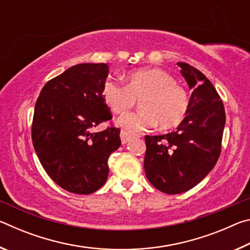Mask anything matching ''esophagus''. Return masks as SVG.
Returning a JSON list of instances; mask_svg holds the SVG:
<instances>
[{"label":"esophagus","mask_w":250,"mask_h":250,"mask_svg":"<svg viewBox=\"0 0 250 250\" xmlns=\"http://www.w3.org/2000/svg\"><path fill=\"white\" fill-rule=\"evenodd\" d=\"M120 138H121L122 145H125V143H128L131 140V139H132V135L126 132V131L122 130L120 132Z\"/></svg>","instance_id":"1"}]
</instances>
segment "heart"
<instances>
[{
	"label": "heart",
	"mask_w": 250,
	"mask_h": 250,
	"mask_svg": "<svg viewBox=\"0 0 250 250\" xmlns=\"http://www.w3.org/2000/svg\"><path fill=\"white\" fill-rule=\"evenodd\" d=\"M101 95L113 113L120 115L140 100L142 111L126 113L118 125L129 132L146 131L159 124L161 129H172L185 119L189 108L188 91L167 71L160 68L139 69L125 78V86L113 79L103 84Z\"/></svg>",
	"instance_id": "heart-1"
}]
</instances>
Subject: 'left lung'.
<instances>
[{"label":"left lung","instance_id":"left-lung-1","mask_svg":"<svg viewBox=\"0 0 250 250\" xmlns=\"http://www.w3.org/2000/svg\"><path fill=\"white\" fill-rule=\"evenodd\" d=\"M192 90L189 108L176 131L146 135L145 171L150 183L167 194L197 185L213 170L221 154L226 116L223 101L205 75L177 62Z\"/></svg>","mask_w":250,"mask_h":250}]
</instances>
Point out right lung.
<instances>
[{
    "mask_svg": "<svg viewBox=\"0 0 250 250\" xmlns=\"http://www.w3.org/2000/svg\"><path fill=\"white\" fill-rule=\"evenodd\" d=\"M107 64L84 62L47 82L34 110L32 140L40 162L55 183L90 194L108 179V159L121 146L120 129H92L112 119L101 89Z\"/></svg>",
    "mask_w": 250,
    "mask_h": 250,
    "instance_id": "obj_1",
    "label": "right lung"
}]
</instances>
